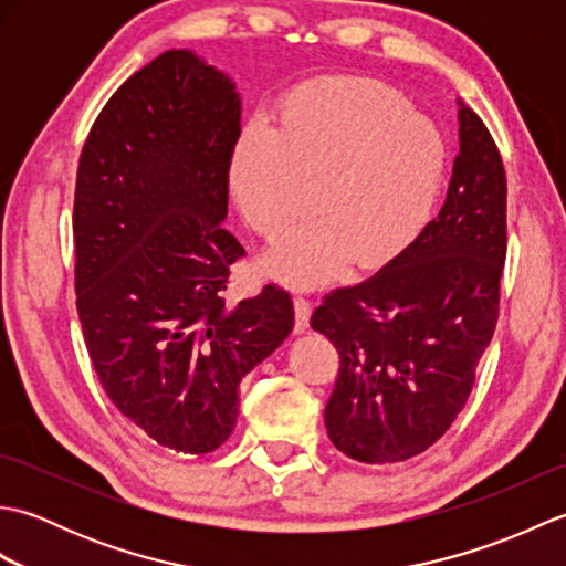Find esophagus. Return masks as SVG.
Returning <instances> with one entry per match:
<instances>
[{
  "mask_svg": "<svg viewBox=\"0 0 566 566\" xmlns=\"http://www.w3.org/2000/svg\"><path fill=\"white\" fill-rule=\"evenodd\" d=\"M308 316H311V304L304 296H294V331L304 333L308 328Z\"/></svg>",
  "mask_w": 566,
  "mask_h": 566,
  "instance_id": "1",
  "label": "esophagus"
}]
</instances>
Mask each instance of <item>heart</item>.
Masks as SVG:
<instances>
[{
	"mask_svg": "<svg viewBox=\"0 0 566 566\" xmlns=\"http://www.w3.org/2000/svg\"><path fill=\"white\" fill-rule=\"evenodd\" d=\"M444 167V143L428 116L367 77H316L276 104V126L252 118L231 165L243 219L276 235L308 213L318 219L276 243L270 270L284 282L333 280L350 258L377 268L426 223ZM317 199H313V191Z\"/></svg>",
	"mask_w": 566,
	"mask_h": 566,
	"instance_id": "b5f03b06",
	"label": "heart"
}]
</instances>
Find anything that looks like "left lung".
Returning a JSON list of instances; mask_svg holds the SVG:
<instances>
[{
	"label": "left lung",
	"mask_w": 566,
	"mask_h": 566,
	"mask_svg": "<svg viewBox=\"0 0 566 566\" xmlns=\"http://www.w3.org/2000/svg\"><path fill=\"white\" fill-rule=\"evenodd\" d=\"M506 243L503 160L460 102V153L440 213L377 274L333 290L311 316L340 355L326 428L343 454L403 462L454 423L496 331Z\"/></svg>",
	"instance_id": "obj_1"
}]
</instances>
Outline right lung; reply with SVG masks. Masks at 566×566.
<instances>
[{"label":"right lung","instance_id":"add662e5","mask_svg":"<svg viewBox=\"0 0 566 566\" xmlns=\"http://www.w3.org/2000/svg\"><path fill=\"white\" fill-rule=\"evenodd\" d=\"M240 138L235 84L167 51L118 87L80 155L75 292L109 401L165 448L207 454L238 418V384L294 326L290 292L226 304L245 255L226 231Z\"/></svg>","mask_w":566,"mask_h":566}]
</instances>
